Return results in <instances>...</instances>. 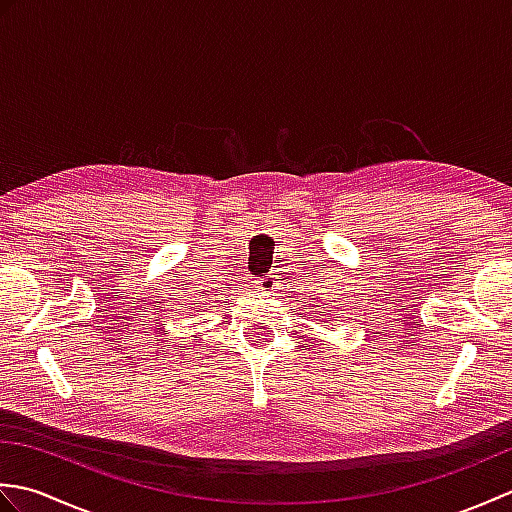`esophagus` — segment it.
Instances as JSON below:
<instances>
[{"label": "esophagus", "instance_id": "1", "mask_svg": "<svg viewBox=\"0 0 512 512\" xmlns=\"http://www.w3.org/2000/svg\"><path fill=\"white\" fill-rule=\"evenodd\" d=\"M277 279H279V277H277L275 273H268L262 281H259V288L266 290V292H268V290H275V288L279 286V281H277Z\"/></svg>", "mask_w": 512, "mask_h": 512}]
</instances>
